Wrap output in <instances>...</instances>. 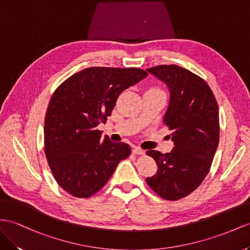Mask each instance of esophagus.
Returning a JSON list of instances; mask_svg holds the SVG:
<instances>
[{"label": "esophagus", "mask_w": 250, "mask_h": 250, "mask_svg": "<svg viewBox=\"0 0 250 250\" xmlns=\"http://www.w3.org/2000/svg\"><path fill=\"white\" fill-rule=\"evenodd\" d=\"M133 153H134V154H137V155H144L145 151L142 148H139V146H134Z\"/></svg>", "instance_id": "esophagus-1"}]
</instances>
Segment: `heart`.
Wrapping results in <instances>:
<instances>
[{"label":"heart","instance_id":"1","mask_svg":"<svg viewBox=\"0 0 250 250\" xmlns=\"http://www.w3.org/2000/svg\"><path fill=\"white\" fill-rule=\"evenodd\" d=\"M150 89H152V91H158V92H163L162 89H159V88H157V87H152V88H150Z\"/></svg>","mask_w":250,"mask_h":250}]
</instances>
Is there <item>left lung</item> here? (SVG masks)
<instances>
[{"label": "left lung", "mask_w": 250, "mask_h": 250, "mask_svg": "<svg viewBox=\"0 0 250 250\" xmlns=\"http://www.w3.org/2000/svg\"><path fill=\"white\" fill-rule=\"evenodd\" d=\"M146 70L169 86L164 124L174 148L166 154L146 151L158 170L146 182L164 200L177 201L200 186L210 170L220 138L219 106L208 83L190 70L174 64Z\"/></svg>", "instance_id": "obj_1"}]
</instances>
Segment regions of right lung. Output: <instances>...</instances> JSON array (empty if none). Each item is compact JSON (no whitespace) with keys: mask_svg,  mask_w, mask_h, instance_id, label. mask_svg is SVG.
Returning <instances> with one entry per match:
<instances>
[{"mask_svg":"<svg viewBox=\"0 0 250 250\" xmlns=\"http://www.w3.org/2000/svg\"><path fill=\"white\" fill-rule=\"evenodd\" d=\"M148 76L137 67H88L56 88L44 124V152L59 186L86 198L104 188L120 161L131 154L96 129L105 124L120 93Z\"/></svg>","mask_w":250,"mask_h":250,"instance_id":"obj_1","label":"right lung"}]
</instances>
